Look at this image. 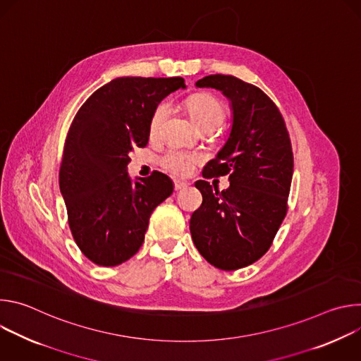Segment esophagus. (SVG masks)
<instances>
[{
    "label": "esophagus",
    "mask_w": 361,
    "mask_h": 361,
    "mask_svg": "<svg viewBox=\"0 0 361 361\" xmlns=\"http://www.w3.org/2000/svg\"><path fill=\"white\" fill-rule=\"evenodd\" d=\"M185 187H187V183L180 181V180H176V181H174V190H176V191H181V190L185 188Z\"/></svg>",
    "instance_id": "obj_1"
}]
</instances>
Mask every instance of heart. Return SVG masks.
I'll return each instance as SVG.
<instances>
[{
  "mask_svg": "<svg viewBox=\"0 0 361 361\" xmlns=\"http://www.w3.org/2000/svg\"><path fill=\"white\" fill-rule=\"evenodd\" d=\"M187 109L194 121L201 127H219L226 118V110L223 102L210 94H195L187 99ZM170 114L169 102H160L152 111L149 120V134L159 135L167 117ZM202 160L200 152H191L178 147H170L161 157V166L164 170L174 176H188L197 163Z\"/></svg>",
  "mask_w": 361,
  "mask_h": 361,
  "instance_id": "1",
  "label": "heart"
}]
</instances>
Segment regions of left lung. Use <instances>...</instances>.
<instances>
[{
  "instance_id": "obj_1",
  "label": "left lung",
  "mask_w": 361,
  "mask_h": 361,
  "mask_svg": "<svg viewBox=\"0 0 361 361\" xmlns=\"http://www.w3.org/2000/svg\"><path fill=\"white\" fill-rule=\"evenodd\" d=\"M223 91L233 107V128L202 177L228 175L220 192L204 180L195 187L202 202L190 220L200 254L217 269L247 267L269 251L288 212L294 159L290 134L274 101L234 75L214 74L195 82Z\"/></svg>"
}]
</instances>
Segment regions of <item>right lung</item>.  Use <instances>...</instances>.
<instances>
[{"label": "right lung", "instance_id": "add662e5", "mask_svg": "<svg viewBox=\"0 0 361 361\" xmlns=\"http://www.w3.org/2000/svg\"><path fill=\"white\" fill-rule=\"evenodd\" d=\"M184 78L120 77L94 91L77 111L63 151L60 188L73 238L90 262L118 266L140 250L149 216L173 192L160 173L131 183L128 152L145 147L159 102Z\"/></svg>", "mask_w": 361, "mask_h": 361}]
</instances>
